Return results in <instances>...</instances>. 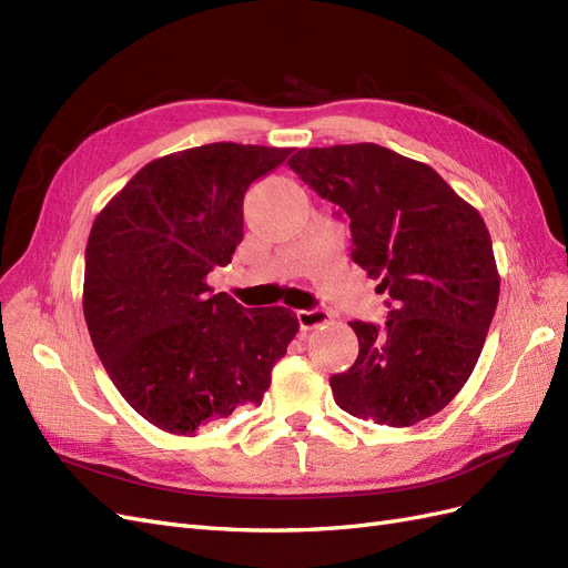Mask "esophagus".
<instances>
[{"mask_svg": "<svg viewBox=\"0 0 568 568\" xmlns=\"http://www.w3.org/2000/svg\"><path fill=\"white\" fill-rule=\"evenodd\" d=\"M296 317H298L301 329H315V326L329 322L332 315L326 313V311H322V307H313V311H298Z\"/></svg>", "mask_w": 568, "mask_h": 568, "instance_id": "esophagus-1", "label": "esophagus"}]
</instances>
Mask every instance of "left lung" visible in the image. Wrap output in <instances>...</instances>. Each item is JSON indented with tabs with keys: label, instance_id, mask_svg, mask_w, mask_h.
<instances>
[{
	"label": "left lung",
	"instance_id": "1",
	"mask_svg": "<svg viewBox=\"0 0 568 568\" xmlns=\"http://www.w3.org/2000/svg\"><path fill=\"white\" fill-rule=\"evenodd\" d=\"M288 168L348 215L353 263L390 296L384 326L351 322L359 353L329 379L336 405L386 426L434 417L471 376L500 296L484 217L432 165L379 144L301 149Z\"/></svg>",
	"mask_w": 568,
	"mask_h": 568
}]
</instances>
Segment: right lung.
I'll return each mask as SVG.
<instances>
[{
    "label": "right lung",
    "mask_w": 568,
    "mask_h": 568,
    "mask_svg": "<svg viewBox=\"0 0 568 568\" xmlns=\"http://www.w3.org/2000/svg\"><path fill=\"white\" fill-rule=\"evenodd\" d=\"M294 149L215 142L146 163L94 220L82 311L94 351L134 412L194 436L261 405L298 332L282 305L213 294L244 239V194Z\"/></svg>",
    "instance_id": "1"
}]
</instances>
